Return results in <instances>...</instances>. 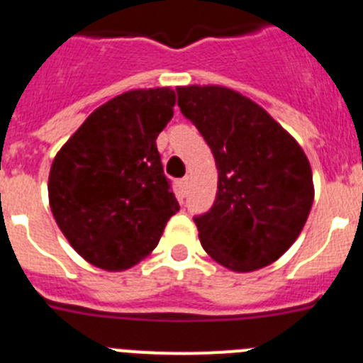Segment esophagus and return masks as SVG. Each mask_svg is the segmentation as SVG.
<instances>
[{
	"label": "esophagus",
	"instance_id": "1",
	"mask_svg": "<svg viewBox=\"0 0 363 363\" xmlns=\"http://www.w3.org/2000/svg\"><path fill=\"white\" fill-rule=\"evenodd\" d=\"M187 185H189V176H185V178L178 179V187H179V192H182V196H184L185 191H187Z\"/></svg>",
	"mask_w": 363,
	"mask_h": 363
}]
</instances>
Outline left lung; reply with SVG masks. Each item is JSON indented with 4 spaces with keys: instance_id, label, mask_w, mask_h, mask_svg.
I'll use <instances>...</instances> for the list:
<instances>
[{
    "instance_id": "left-lung-1",
    "label": "left lung",
    "mask_w": 363,
    "mask_h": 363,
    "mask_svg": "<svg viewBox=\"0 0 363 363\" xmlns=\"http://www.w3.org/2000/svg\"><path fill=\"white\" fill-rule=\"evenodd\" d=\"M176 92L218 169L216 200L194 218L201 247L236 272L277 262L300 236L314 200L306 152L265 108L233 89L189 85Z\"/></svg>"
}]
</instances>
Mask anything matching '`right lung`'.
<instances>
[{
	"instance_id": "add662e5",
	"label": "right lung",
	"mask_w": 363,
	"mask_h": 363,
	"mask_svg": "<svg viewBox=\"0 0 363 363\" xmlns=\"http://www.w3.org/2000/svg\"><path fill=\"white\" fill-rule=\"evenodd\" d=\"M174 105L169 86L123 92L96 108L56 154L50 209L89 264L130 269L154 251L179 211L156 147Z\"/></svg>"
}]
</instances>
